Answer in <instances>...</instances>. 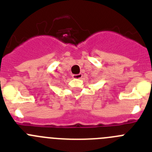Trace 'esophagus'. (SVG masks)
<instances>
[{
    "label": "esophagus",
    "mask_w": 152,
    "mask_h": 152,
    "mask_svg": "<svg viewBox=\"0 0 152 152\" xmlns=\"http://www.w3.org/2000/svg\"><path fill=\"white\" fill-rule=\"evenodd\" d=\"M72 77H73V78L75 79H80L82 77V74H77V75H72Z\"/></svg>",
    "instance_id": "esophagus-1"
}]
</instances>
